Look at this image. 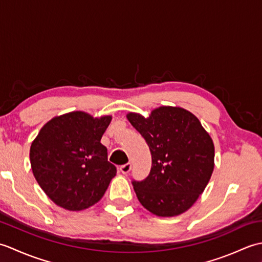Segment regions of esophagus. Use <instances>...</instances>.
<instances>
[{"instance_id": "obj_1", "label": "esophagus", "mask_w": 262, "mask_h": 262, "mask_svg": "<svg viewBox=\"0 0 262 262\" xmlns=\"http://www.w3.org/2000/svg\"><path fill=\"white\" fill-rule=\"evenodd\" d=\"M132 170V164L130 163H126L124 165L120 166V172L122 174H128Z\"/></svg>"}]
</instances>
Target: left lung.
<instances>
[{
    "label": "left lung",
    "instance_id": "8db88e82",
    "mask_svg": "<svg viewBox=\"0 0 262 262\" xmlns=\"http://www.w3.org/2000/svg\"><path fill=\"white\" fill-rule=\"evenodd\" d=\"M127 119L146 141L152 168L143 181L133 180L140 203L157 216L185 213L205 190L214 171L211 137L190 111L162 105L144 117Z\"/></svg>",
    "mask_w": 262,
    "mask_h": 262
}]
</instances>
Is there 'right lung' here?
<instances>
[{"mask_svg":"<svg viewBox=\"0 0 262 262\" xmlns=\"http://www.w3.org/2000/svg\"><path fill=\"white\" fill-rule=\"evenodd\" d=\"M110 121L111 116L72 111L46 122L31 143L32 173L59 207L79 211L103 197L117 173L100 143Z\"/></svg>","mask_w":262,"mask_h":262,"instance_id":"add662e5","label":"right lung"}]
</instances>
